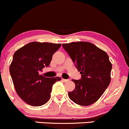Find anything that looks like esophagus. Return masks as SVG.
Wrapping results in <instances>:
<instances>
[{"instance_id": "esophagus-1", "label": "esophagus", "mask_w": 129, "mask_h": 129, "mask_svg": "<svg viewBox=\"0 0 129 129\" xmlns=\"http://www.w3.org/2000/svg\"><path fill=\"white\" fill-rule=\"evenodd\" d=\"M62 81H63V82H65L69 81H70V80H69V79H62Z\"/></svg>"}]
</instances>
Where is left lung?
<instances>
[{
	"mask_svg": "<svg viewBox=\"0 0 129 129\" xmlns=\"http://www.w3.org/2000/svg\"><path fill=\"white\" fill-rule=\"evenodd\" d=\"M62 46L81 74V79L72 80L76 87L68 92L69 97L81 106L92 105L100 98L110 83L112 64L108 55L88 42L63 44Z\"/></svg>",
	"mask_w": 129,
	"mask_h": 129,
	"instance_id": "left-lung-1",
	"label": "left lung"
}]
</instances>
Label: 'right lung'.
I'll list each match as a JSON object with an SVG mask.
<instances>
[{"label": "right lung", "mask_w": 129, "mask_h": 129, "mask_svg": "<svg viewBox=\"0 0 129 129\" xmlns=\"http://www.w3.org/2000/svg\"><path fill=\"white\" fill-rule=\"evenodd\" d=\"M61 44L33 42L15 52L10 73L16 92L26 103L33 106L44 105L50 100L52 86L59 77H46L39 74L50 65L52 56Z\"/></svg>", "instance_id": "obj_1"}]
</instances>
